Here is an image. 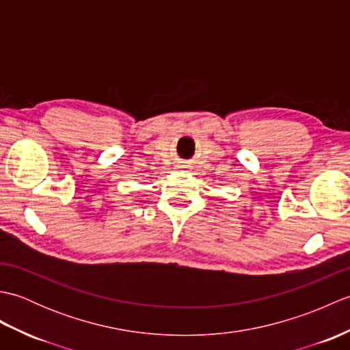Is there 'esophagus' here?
Returning a JSON list of instances; mask_svg holds the SVG:
<instances>
[{
	"mask_svg": "<svg viewBox=\"0 0 350 350\" xmlns=\"http://www.w3.org/2000/svg\"><path fill=\"white\" fill-rule=\"evenodd\" d=\"M179 168H183V167H179Z\"/></svg>",
	"mask_w": 350,
	"mask_h": 350,
	"instance_id": "34e87169",
	"label": "esophagus"
}]
</instances>
